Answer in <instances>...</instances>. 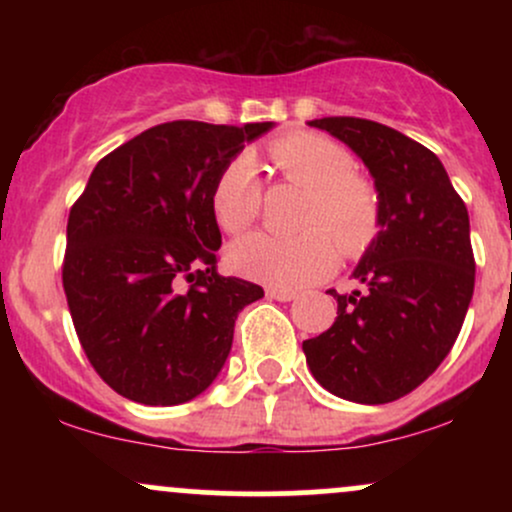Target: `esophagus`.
Segmentation results:
<instances>
[{"mask_svg":"<svg viewBox=\"0 0 512 512\" xmlns=\"http://www.w3.org/2000/svg\"><path fill=\"white\" fill-rule=\"evenodd\" d=\"M267 296H269V298H274V301L286 303V301H293V298H296V291H286V289H267Z\"/></svg>","mask_w":512,"mask_h":512,"instance_id":"34e87169","label":"esophagus"}]
</instances>
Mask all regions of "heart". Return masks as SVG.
Masks as SVG:
<instances>
[{"mask_svg":"<svg viewBox=\"0 0 512 512\" xmlns=\"http://www.w3.org/2000/svg\"><path fill=\"white\" fill-rule=\"evenodd\" d=\"M267 156L286 182L305 187L298 236L252 233L228 252L231 267L264 284L296 289L322 279L346 255L368 248L380 228V192L354 170L344 146L320 132H291L267 146ZM262 180L250 156H236L211 187V214L223 233L240 236L262 214ZM338 243L334 244L333 240Z\"/></svg>","mask_w":512,"mask_h":512,"instance_id":"1","label":"heart"}]
</instances>
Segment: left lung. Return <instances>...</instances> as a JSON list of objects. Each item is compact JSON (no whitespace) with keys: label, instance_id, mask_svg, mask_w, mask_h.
Returning <instances> with one entry per match:
<instances>
[{"label":"left lung","instance_id":"left-lung-1","mask_svg":"<svg viewBox=\"0 0 512 512\" xmlns=\"http://www.w3.org/2000/svg\"><path fill=\"white\" fill-rule=\"evenodd\" d=\"M361 156L380 192V231L354 269L363 289L327 291L337 317L305 339V361L332 395L387 404L450 354L474 293L469 214L424 144L363 117L308 122Z\"/></svg>","mask_w":512,"mask_h":512}]
</instances>
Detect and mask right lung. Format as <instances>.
I'll return each instance as SVG.
<instances>
[{
  "label": "right lung",
  "instance_id": "add662e5",
  "mask_svg": "<svg viewBox=\"0 0 512 512\" xmlns=\"http://www.w3.org/2000/svg\"><path fill=\"white\" fill-rule=\"evenodd\" d=\"M272 122H163L98 161L67 221L62 286L81 349L117 395L151 407L214 383L236 317L264 296L216 272V175Z\"/></svg>",
  "mask_w": 512,
  "mask_h": 512
}]
</instances>
